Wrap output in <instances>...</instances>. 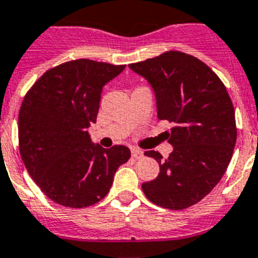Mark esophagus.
I'll use <instances>...</instances> for the list:
<instances>
[{
  "label": "esophagus",
  "instance_id": "esophagus-1",
  "mask_svg": "<svg viewBox=\"0 0 258 258\" xmlns=\"http://www.w3.org/2000/svg\"><path fill=\"white\" fill-rule=\"evenodd\" d=\"M132 156L135 157V159H141L144 156V152L141 149H137V148H133L132 149Z\"/></svg>",
  "mask_w": 258,
  "mask_h": 258
}]
</instances>
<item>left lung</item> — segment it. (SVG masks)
Segmentation results:
<instances>
[{"label": "left lung", "instance_id": "left-lung-1", "mask_svg": "<svg viewBox=\"0 0 258 258\" xmlns=\"http://www.w3.org/2000/svg\"><path fill=\"white\" fill-rule=\"evenodd\" d=\"M129 67L153 87L157 117L175 123L167 137L173 147L167 159L157 151L144 153L157 160L160 173L143 183V191L155 205L184 210L226 172L237 141L233 102L218 75L188 53L167 51Z\"/></svg>", "mask_w": 258, "mask_h": 258}]
</instances>
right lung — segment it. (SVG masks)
Segmentation results:
<instances>
[{"mask_svg": "<svg viewBox=\"0 0 258 258\" xmlns=\"http://www.w3.org/2000/svg\"><path fill=\"white\" fill-rule=\"evenodd\" d=\"M125 66L77 59L47 70L24 97L19 148L25 168L57 205L83 209L106 197L119 165L131 159L123 145H94L87 127L97 122L103 86Z\"/></svg>", "mask_w": 258, "mask_h": 258, "instance_id": "obj_1", "label": "right lung"}]
</instances>
